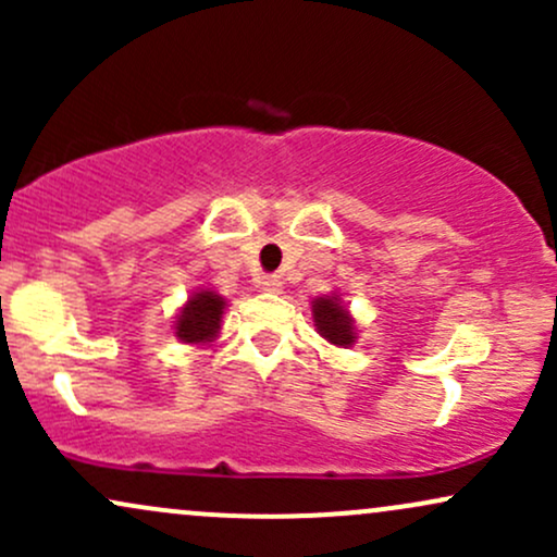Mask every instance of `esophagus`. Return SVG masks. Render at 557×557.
I'll list each match as a JSON object with an SVG mask.
<instances>
[{
    "label": "esophagus",
    "mask_w": 557,
    "mask_h": 557,
    "mask_svg": "<svg viewBox=\"0 0 557 557\" xmlns=\"http://www.w3.org/2000/svg\"><path fill=\"white\" fill-rule=\"evenodd\" d=\"M261 290H264V293H283V280H280L277 274H267V277L261 280Z\"/></svg>",
    "instance_id": "esophagus-1"
}]
</instances>
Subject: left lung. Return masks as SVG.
I'll return each instance as SVG.
<instances>
[{
  "label": "left lung",
  "mask_w": 557,
  "mask_h": 557,
  "mask_svg": "<svg viewBox=\"0 0 557 557\" xmlns=\"http://www.w3.org/2000/svg\"><path fill=\"white\" fill-rule=\"evenodd\" d=\"M311 314H314V324L319 335L332 345H354L356 343V327L345 306L337 296H324L311 300Z\"/></svg>",
  "instance_id": "8db88e82"
}]
</instances>
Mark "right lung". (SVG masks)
I'll return each mask as SVG.
<instances>
[{
	"label": "right lung",
	"mask_w": 557,
	"mask_h": 557,
	"mask_svg": "<svg viewBox=\"0 0 557 557\" xmlns=\"http://www.w3.org/2000/svg\"><path fill=\"white\" fill-rule=\"evenodd\" d=\"M225 298L216 296L214 290H198L188 298V304L183 306V311L177 314L175 322V335L183 343L201 345L212 343L220 332L222 314H225Z\"/></svg>",
	"instance_id": "add662e5"
}]
</instances>
